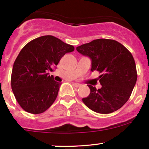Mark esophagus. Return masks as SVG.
<instances>
[{
	"label": "esophagus",
	"instance_id": "1",
	"mask_svg": "<svg viewBox=\"0 0 149 149\" xmlns=\"http://www.w3.org/2000/svg\"><path fill=\"white\" fill-rule=\"evenodd\" d=\"M73 85L74 86V87H80L81 86V85L79 83H77V82H73Z\"/></svg>",
	"mask_w": 149,
	"mask_h": 149
}]
</instances>
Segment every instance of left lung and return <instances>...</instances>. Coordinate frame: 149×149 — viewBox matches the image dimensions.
<instances>
[{
    "mask_svg": "<svg viewBox=\"0 0 149 149\" xmlns=\"http://www.w3.org/2000/svg\"><path fill=\"white\" fill-rule=\"evenodd\" d=\"M77 51L91 60V71L98 77L101 88L88 85L90 93L82 102L93 111L108 114L120 109L128 101L137 80L136 63L120 43L99 39L77 47Z\"/></svg>",
    "mask_w": 149,
    "mask_h": 149,
    "instance_id": "obj_1",
    "label": "left lung"
}]
</instances>
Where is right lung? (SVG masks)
I'll list each match as a JSON object with an SVG mask.
<instances>
[{"instance_id": "add662e5", "label": "right lung", "mask_w": 149, "mask_h": 149, "mask_svg": "<svg viewBox=\"0 0 149 149\" xmlns=\"http://www.w3.org/2000/svg\"><path fill=\"white\" fill-rule=\"evenodd\" d=\"M74 49L54 36H43L21 49L13 64L11 88L25 111L39 114L53 104L61 83L54 81L49 72L53 71L61 58Z\"/></svg>"}]
</instances>
